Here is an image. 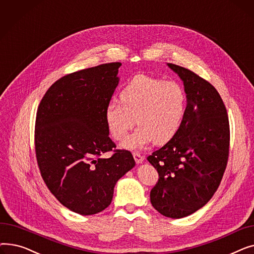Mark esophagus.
I'll return each mask as SVG.
<instances>
[{
    "label": "esophagus",
    "instance_id": "34e87169",
    "mask_svg": "<svg viewBox=\"0 0 254 254\" xmlns=\"http://www.w3.org/2000/svg\"><path fill=\"white\" fill-rule=\"evenodd\" d=\"M132 155H134V158H135V161H136L137 164H141L144 161V157L138 152H134V153H132Z\"/></svg>",
    "mask_w": 254,
    "mask_h": 254
}]
</instances>
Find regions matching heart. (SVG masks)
<instances>
[{"label": "heart", "instance_id": "1", "mask_svg": "<svg viewBox=\"0 0 254 254\" xmlns=\"http://www.w3.org/2000/svg\"><path fill=\"white\" fill-rule=\"evenodd\" d=\"M122 103L112 100L106 107V123L112 136L122 141L128 130L139 127L123 146L141 149L154 141L164 144L177 132L185 111L186 95L175 81H166L149 75H137L120 93Z\"/></svg>", "mask_w": 254, "mask_h": 254}]
</instances>
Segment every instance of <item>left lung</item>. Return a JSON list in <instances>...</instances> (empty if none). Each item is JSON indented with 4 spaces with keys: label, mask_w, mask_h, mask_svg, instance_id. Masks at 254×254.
Wrapping results in <instances>:
<instances>
[{
    "label": "left lung",
    "mask_w": 254,
    "mask_h": 254,
    "mask_svg": "<svg viewBox=\"0 0 254 254\" xmlns=\"http://www.w3.org/2000/svg\"><path fill=\"white\" fill-rule=\"evenodd\" d=\"M168 65L182 79L188 104L174 137L147 157L158 173L150 202L164 216L182 218L218 189L229 159L230 123L214 86L183 66Z\"/></svg>",
    "instance_id": "1"
}]
</instances>
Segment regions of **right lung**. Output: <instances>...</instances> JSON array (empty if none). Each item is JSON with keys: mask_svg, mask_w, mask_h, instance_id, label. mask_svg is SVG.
<instances>
[{"mask_svg": "<svg viewBox=\"0 0 254 254\" xmlns=\"http://www.w3.org/2000/svg\"><path fill=\"white\" fill-rule=\"evenodd\" d=\"M120 65L103 64L64 75L37 110L35 151L42 179L62 205L80 215L108 207L116 182L136 165L128 150L115 149L105 117ZM110 151V158L101 157Z\"/></svg>", "mask_w": 254, "mask_h": 254, "instance_id": "add662e5", "label": "right lung"}]
</instances>
